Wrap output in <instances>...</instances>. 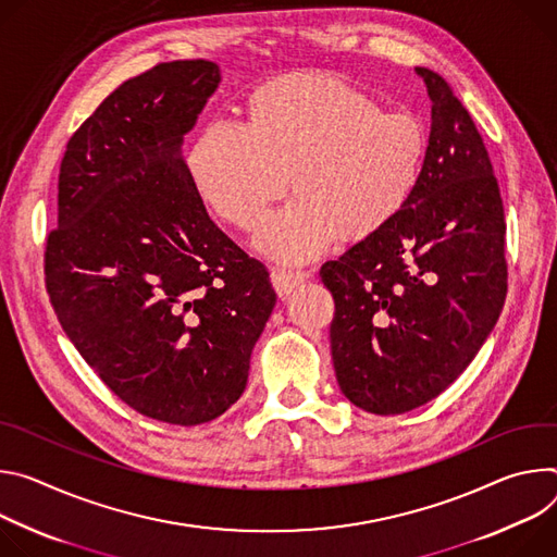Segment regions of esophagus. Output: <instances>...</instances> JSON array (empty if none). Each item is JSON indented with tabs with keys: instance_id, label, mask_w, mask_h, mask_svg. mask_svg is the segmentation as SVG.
Segmentation results:
<instances>
[{
	"instance_id": "obj_1",
	"label": "esophagus",
	"mask_w": 557,
	"mask_h": 557,
	"mask_svg": "<svg viewBox=\"0 0 557 557\" xmlns=\"http://www.w3.org/2000/svg\"><path fill=\"white\" fill-rule=\"evenodd\" d=\"M307 278H310V272H302V270H281V268L272 270V285H274L278 296L292 294Z\"/></svg>"
}]
</instances>
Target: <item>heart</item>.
I'll use <instances>...</instances> for the list:
<instances>
[{
  "label": "heart",
  "mask_w": 557,
  "mask_h": 557,
  "mask_svg": "<svg viewBox=\"0 0 557 557\" xmlns=\"http://www.w3.org/2000/svg\"><path fill=\"white\" fill-rule=\"evenodd\" d=\"M426 152L418 116L323 71H294L257 86L243 123L214 121L195 137L185 172L221 221L255 232L287 181L298 197L268 221L259 247L307 261L341 240L383 230L413 195Z\"/></svg>",
  "instance_id": "heart-1"
}]
</instances>
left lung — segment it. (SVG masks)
Listing matches in <instances>:
<instances>
[{
    "label": "left lung",
    "instance_id": "8db88e82",
    "mask_svg": "<svg viewBox=\"0 0 557 557\" xmlns=\"http://www.w3.org/2000/svg\"><path fill=\"white\" fill-rule=\"evenodd\" d=\"M431 133L413 195L376 234L321 268L343 394L379 416L443 394L475 358L507 298V221L475 123L447 82L418 69Z\"/></svg>",
    "mask_w": 557,
    "mask_h": 557
}]
</instances>
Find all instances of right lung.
<instances>
[{
    "label": "right lung",
    "instance_id": "right-lung-1",
    "mask_svg": "<svg viewBox=\"0 0 557 557\" xmlns=\"http://www.w3.org/2000/svg\"><path fill=\"white\" fill-rule=\"evenodd\" d=\"M208 59L123 82L66 144L44 252L52 310L131 409L193 426L234 405L276 292L216 227L178 154L219 86Z\"/></svg>",
    "mask_w": 557,
    "mask_h": 557
}]
</instances>
